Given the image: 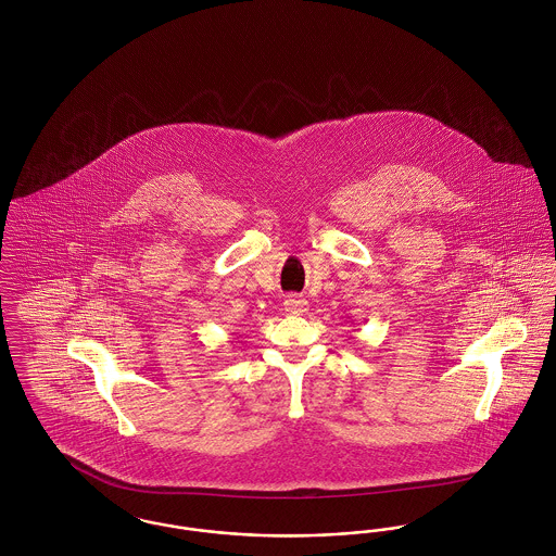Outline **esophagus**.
<instances>
[{"label":"esophagus","mask_w":556,"mask_h":556,"mask_svg":"<svg viewBox=\"0 0 556 556\" xmlns=\"http://www.w3.org/2000/svg\"><path fill=\"white\" fill-rule=\"evenodd\" d=\"M283 306H286V311L291 313V315H302L304 311H306V306H308V302L302 298V295H295V293H291L286 298V302H283Z\"/></svg>","instance_id":"1"}]
</instances>
